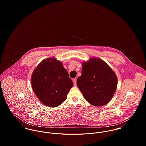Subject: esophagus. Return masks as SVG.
Here are the masks:
<instances>
[{
  "instance_id": "obj_1",
  "label": "esophagus",
  "mask_w": 146,
  "mask_h": 146,
  "mask_svg": "<svg viewBox=\"0 0 146 146\" xmlns=\"http://www.w3.org/2000/svg\"><path fill=\"white\" fill-rule=\"evenodd\" d=\"M73 83H74V86L76 85V79H73Z\"/></svg>"
}]
</instances>
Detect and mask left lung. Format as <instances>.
Listing matches in <instances>:
<instances>
[{
	"label": "left lung",
	"instance_id": "left-lung-1",
	"mask_svg": "<svg viewBox=\"0 0 146 146\" xmlns=\"http://www.w3.org/2000/svg\"><path fill=\"white\" fill-rule=\"evenodd\" d=\"M82 67L76 83L85 99L96 106L107 104L117 88L115 72L104 61L96 58L83 63Z\"/></svg>",
	"mask_w": 146,
	"mask_h": 146
}]
</instances>
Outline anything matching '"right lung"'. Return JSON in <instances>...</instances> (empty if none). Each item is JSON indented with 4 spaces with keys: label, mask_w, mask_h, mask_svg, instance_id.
I'll use <instances>...</instances> for the list:
<instances>
[{
    "label": "right lung",
    "mask_w": 146,
    "mask_h": 146,
    "mask_svg": "<svg viewBox=\"0 0 146 146\" xmlns=\"http://www.w3.org/2000/svg\"><path fill=\"white\" fill-rule=\"evenodd\" d=\"M31 85L41 102L56 107L66 100L73 82L62 62L51 58L43 60L34 71Z\"/></svg>",
    "instance_id": "right-lung-1"
}]
</instances>
